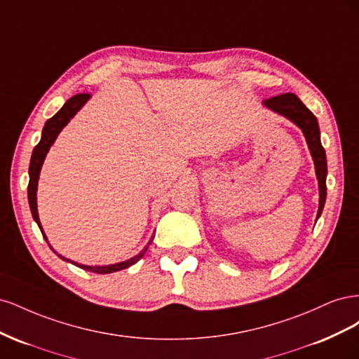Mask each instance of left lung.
Wrapping results in <instances>:
<instances>
[{
	"instance_id": "left-lung-1",
	"label": "left lung",
	"mask_w": 359,
	"mask_h": 359,
	"mask_svg": "<svg viewBox=\"0 0 359 359\" xmlns=\"http://www.w3.org/2000/svg\"><path fill=\"white\" fill-rule=\"evenodd\" d=\"M264 106L290 119L293 124H297L302 130L304 136H306L307 145L314 161V169H316V177L319 181V210H318V219H319L325 206V201H327L328 169H327V154H325V149L320 144V130H319L318 119L311 114L310 109H307V106L292 93L271 97V99L264 100Z\"/></svg>"
}]
</instances>
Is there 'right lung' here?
<instances>
[{
  "mask_svg": "<svg viewBox=\"0 0 359 359\" xmlns=\"http://www.w3.org/2000/svg\"><path fill=\"white\" fill-rule=\"evenodd\" d=\"M90 94L88 93H81V94H76L73 95L72 99H69L66 103H64V106L61 107V109L53 115L52 118H49L45 127H43V132H41V139L40 142L36 145L34 151H32V156H31V161H29V182H28V202H29V210H31V214H32V219L36 220V223L39 224L40 231H41V235L43 238H45L46 243H48V238L45 235V232H43L41 229V224H40V219H39V212H37V184H39V177H40V170H41V165L43 161H45V157L48 154L49 148L52 147V144L55 142L57 136L60 135L61 130L67 126V123L70 121V119L78 114V111L81 109V107L90 100ZM151 244V241L148 243V245ZM148 245L140 252L139 255H136L135 257L128 259V260H124V262H118V264H114V265H102V266H90V265H82V264H76L73 262V260L70 259H66L62 257L61 255H58L60 259L66 260V262H70L76 266H79L85 271H91V273H95V274H111V273H116V271H121V269H126L128 266L135 265L137 260L142 257L147 252ZM50 247V245H49ZM50 250L53 253H57L55 250H53L50 247Z\"/></svg>",
  "mask_w": 359,
  "mask_h": 359,
  "instance_id": "1",
  "label": "right lung"
}]
</instances>
